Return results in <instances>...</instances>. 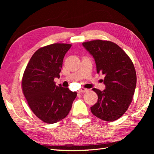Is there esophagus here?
Returning a JSON list of instances; mask_svg holds the SVG:
<instances>
[{"instance_id":"esophagus-1","label":"esophagus","mask_w":154,"mask_h":154,"mask_svg":"<svg viewBox=\"0 0 154 154\" xmlns=\"http://www.w3.org/2000/svg\"><path fill=\"white\" fill-rule=\"evenodd\" d=\"M87 91H88V89L83 88V87H82L81 88H80V89L78 90V92H87Z\"/></svg>"}]
</instances>
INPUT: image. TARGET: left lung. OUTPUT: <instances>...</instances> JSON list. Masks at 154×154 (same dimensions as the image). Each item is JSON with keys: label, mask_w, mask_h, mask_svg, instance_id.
Segmentation results:
<instances>
[{"label": "left lung", "mask_w": 154, "mask_h": 154, "mask_svg": "<svg viewBox=\"0 0 154 154\" xmlns=\"http://www.w3.org/2000/svg\"><path fill=\"white\" fill-rule=\"evenodd\" d=\"M95 60L97 74L105 75V89L92 90L98 96L92 113L106 122L122 116L131 103L137 77L134 64L119 46L110 41L96 40L82 44Z\"/></svg>", "instance_id": "8db88e82"}]
</instances>
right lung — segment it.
<instances>
[{"instance_id": "right-lung-1", "label": "right lung", "mask_w": 154, "mask_h": 154, "mask_svg": "<svg viewBox=\"0 0 154 154\" xmlns=\"http://www.w3.org/2000/svg\"><path fill=\"white\" fill-rule=\"evenodd\" d=\"M67 44H53L37 50L25 69L22 80L24 95L37 117L49 124L62 120L69 113L76 92L56 85L60 78Z\"/></svg>"}]
</instances>
